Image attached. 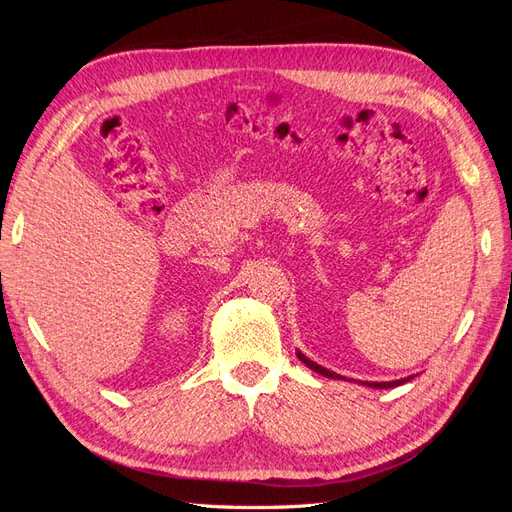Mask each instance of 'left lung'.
<instances>
[{
	"instance_id": "8db88e82",
	"label": "left lung",
	"mask_w": 512,
	"mask_h": 512,
	"mask_svg": "<svg viewBox=\"0 0 512 512\" xmlns=\"http://www.w3.org/2000/svg\"><path fill=\"white\" fill-rule=\"evenodd\" d=\"M297 356L301 359V363H305L309 369L316 371V374H320V376H324V378H333V380H344L342 376L335 374V371H329L327 367H322V365H318V363H314V361H309L303 352H297ZM408 380H412V376H410V378H401V380H393V382H363V384H365V386H371V389H393V386H399V384H404V382H408Z\"/></svg>"
}]
</instances>
